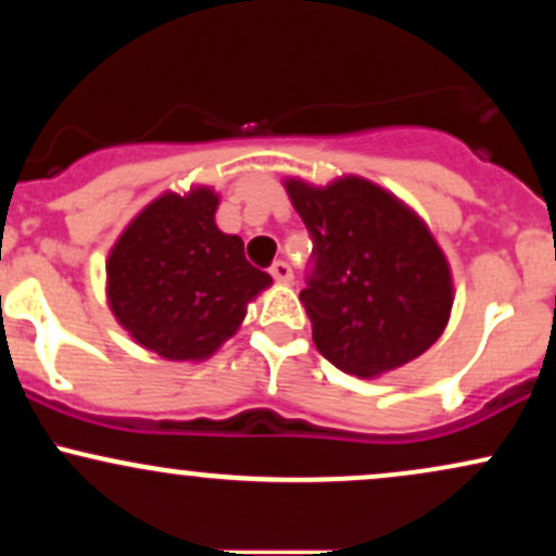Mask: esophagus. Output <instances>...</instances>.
Returning <instances> with one entry per match:
<instances>
[{
	"instance_id": "34e87169",
	"label": "esophagus",
	"mask_w": 556,
	"mask_h": 556,
	"mask_svg": "<svg viewBox=\"0 0 556 556\" xmlns=\"http://www.w3.org/2000/svg\"><path fill=\"white\" fill-rule=\"evenodd\" d=\"M269 274L277 282H292V266L287 261H274Z\"/></svg>"
}]
</instances>
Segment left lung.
<instances>
[{
  "mask_svg": "<svg viewBox=\"0 0 556 556\" xmlns=\"http://www.w3.org/2000/svg\"><path fill=\"white\" fill-rule=\"evenodd\" d=\"M287 193L314 253L300 303L318 353L344 374L405 366L439 340L452 308L444 253L410 208L361 177Z\"/></svg>",
  "mask_w": 556,
  "mask_h": 556,
  "instance_id": "obj_1",
  "label": "left lung"
}]
</instances>
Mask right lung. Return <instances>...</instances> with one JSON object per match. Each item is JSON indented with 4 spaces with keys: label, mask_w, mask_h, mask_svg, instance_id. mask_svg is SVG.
<instances>
[{
    "label": "right lung",
    "mask_w": 556,
    "mask_h": 556,
    "mask_svg": "<svg viewBox=\"0 0 556 556\" xmlns=\"http://www.w3.org/2000/svg\"><path fill=\"white\" fill-rule=\"evenodd\" d=\"M216 203L208 188L162 195L130 222L106 264L114 316L162 358H208L238 331L248 300L271 285L238 235L216 229Z\"/></svg>",
    "instance_id": "add662e5"
}]
</instances>
